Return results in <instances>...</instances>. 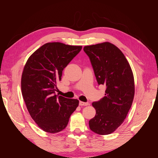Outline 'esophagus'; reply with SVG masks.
I'll return each instance as SVG.
<instances>
[{
	"label": "esophagus",
	"mask_w": 158,
	"mask_h": 158,
	"mask_svg": "<svg viewBox=\"0 0 158 158\" xmlns=\"http://www.w3.org/2000/svg\"><path fill=\"white\" fill-rule=\"evenodd\" d=\"M79 105L81 106H87L89 105L88 102H80Z\"/></svg>",
	"instance_id": "34e87169"
}]
</instances>
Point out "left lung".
Wrapping results in <instances>:
<instances>
[{
    "instance_id": "left-lung-1",
    "label": "left lung",
    "mask_w": 158,
    "mask_h": 158,
    "mask_svg": "<svg viewBox=\"0 0 158 158\" xmlns=\"http://www.w3.org/2000/svg\"><path fill=\"white\" fill-rule=\"evenodd\" d=\"M99 85H106L105 97L92 103L95 116L89 120L91 131L109 135L121 125L135 95V82L130 64L121 51L109 42L85 46Z\"/></svg>"
}]
</instances>
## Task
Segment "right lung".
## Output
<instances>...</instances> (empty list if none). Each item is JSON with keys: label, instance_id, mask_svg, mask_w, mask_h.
Returning a JSON list of instances; mask_svg holds the SVG:
<instances>
[{"label": "right lung", "instance_id": "obj_1", "mask_svg": "<svg viewBox=\"0 0 158 158\" xmlns=\"http://www.w3.org/2000/svg\"><path fill=\"white\" fill-rule=\"evenodd\" d=\"M82 46L47 43L26 62L22 76L23 98L31 118L42 130L62 131L78 106L79 101L56 95L63 70L82 49Z\"/></svg>", "mask_w": 158, "mask_h": 158}]
</instances>
